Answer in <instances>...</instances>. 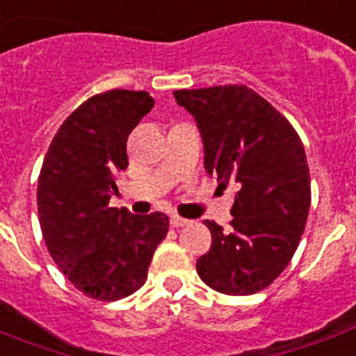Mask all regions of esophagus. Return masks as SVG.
<instances>
[{
    "label": "esophagus",
    "instance_id": "34e87169",
    "mask_svg": "<svg viewBox=\"0 0 356 356\" xmlns=\"http://www.w3.org/2000/svg\"><path fill=\"white\" fill-rule=\"evenodd\" d=\"M172 226L173 227H184V226H188L190 222L186 220V218H181V216H172Z\"/></svg>",
    "mask_w": 356,
    "mask_h": 356
}]
</instances>
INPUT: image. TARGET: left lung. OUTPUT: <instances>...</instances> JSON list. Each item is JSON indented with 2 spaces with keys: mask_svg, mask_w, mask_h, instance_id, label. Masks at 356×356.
Segmentation results:
<instances>
[{
  "mask_svg": "<svg viewBox=\"0 0 356 356\" xmlns=\"http://www.w3.org/2000/svg\"><path fill=\"white\" fill-rule=\"evenodd\" d=\"M203 138L205 170L218 186L235 184L229 229L205 220L211 250L197 275L224 295H252L270 286L297 250L312 190L305 145L275 106L246 86L179 89Z\"/></svg>",
  "mask_w": 356,
  "mask_h": 356,
  "instance_id": "left-lung-1",
  "label": "left lung"
}]
</instances>
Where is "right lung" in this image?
I'll return each instance as SVG.
<instances>
[{
    "label": "right lung",
    "mask_w": 356,
    "mask_h": 356,
    "mask_svg": "<svg viewBox=\"0 0 356 356\" xmlns=\"http://www.w3.org/2000/svg\"><path fill=\"white\" fill-rule=\"evenodd\" d=\"M153 106L147 91L93 95L59 127L40 168L42 238L67 280L89 298L112 302L138 291L168 235L166 214L108 205L129 166V134Z\"/></svg>",
    "instance_id": "1"
}]
</instances>
